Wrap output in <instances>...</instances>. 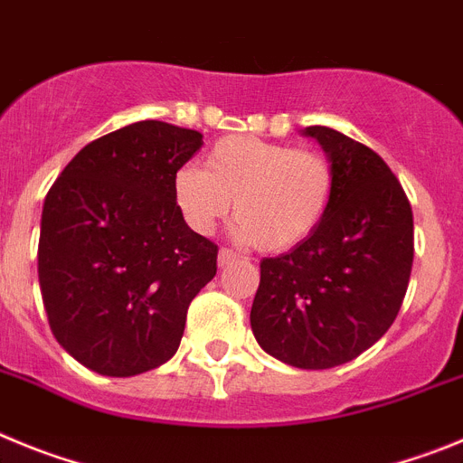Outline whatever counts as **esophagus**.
Segmentation results:
<instances>
[{
  "instance_id": "34e87169",
  "label": "esophagus",
  "mask_w": 463,
  "mask_h": 463,
  "mask_svg": "<svg viewBox=\"0 0 463 463\" xmlns=\"http://www.w3.org/2000/svg\"><path fill=\"white\" fill-rule=\"evenodd\" d=\"M237 258L240 256H237L235 251H231V249H222V251H219V256H216V262H219V268H226V265L235 262Z\"/></svg>"
}]
</instances>
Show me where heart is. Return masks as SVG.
Instances as JSON below:
<instances>
[{"instance_id": "1", "label": "heart", "mask_w": 463, "mask_h": 463, "mask_svg": "<svg viewBox=\"0 0 463 463\" xmlns=\"http://www.w3.org/2000/svg\"><path fill=\"white\" fill-rule=\"evenodd\" d=\"M335 195L323 154L253 136H231L207 152L205 168L173 175V201L195 232L207 235L235 212L240 237L262 251H288L318 228Z\"/></svg>"}]
</instances>
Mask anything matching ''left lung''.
Returning <instances> with one entry per match:
<instances>
[{"label": "left lung", "instance_id": "left-lung-1", "mask_svg": "<svg viewBox=\"0 0 463 463\" xmlns=\"http://www.w3.org/2000/svg\"><path fill=\"white\" fill-rule=\"evenodd\" d=\"M335 170L327 214L298 247L260 260L251 332L268 355L332 369L372 348L397 318L413 268V212L373 149L307 127Z\"/></svg>", "mask_w": 463, "mask_h": 463}]
</instances>
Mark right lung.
<instances>
[{
	"label": "right lung",
	"instance_id": "right-lung-1",
	"mask_svg": "<svg viewBox=\"0 0 463 463\" xmlns=\"http://www.w3.org/2000/svg\"><path fill=\"white\" fill-rule=\"evenodd\" d=\"M203 145L145 119L85 145L48 191L39 283L50 330L82 366L127 378L177 353L191 299L216 274V244L186 226L173 175Z\"/></svg>",
	"mask_w": 463,
	"mask_h": 463
}]
</instances>
